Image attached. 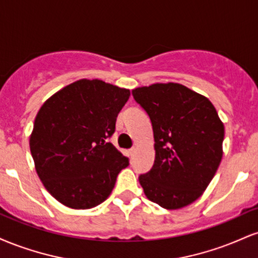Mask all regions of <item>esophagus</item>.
<instances>
[{
  "mask_svg": "<svg viewBox=\"0 0 258 258\" xmlns=\"http://www.w3.org/2000/svg\"><path fill=\"white\" fill-rule=\"evenodd\" d=\"M136 152H137V148H136V147H133V148H131V149H130V150H128V153H130V154H131V156H133V155H135V154H136Z\"/></svg>",
  "mask_w": 258,
  "mask_h": 258,
  "instance_id": "1",
  "label": "esophagus"
}]
</instances>
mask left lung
I'll use <instances>...</instances> for the list:
<instances>
[{
  "label": "left lung",
  "mask_w": 258,
  "mask_h": 258,
  "mask_svg": "<svg viewBox=\"0 0 258 258\" xmlns=\"http://www.w3.org/2000/svg\"><path fill=\"white\" fill-rule=\"evenodd\" d=\"M132 96L149 115L155 160L139 176L144 194L167 210L191 204L221 164L224 126L206 97L179 84L138 87Z\"/></svg>",
  "instance_id": "8db88e82"
}]
</instances>
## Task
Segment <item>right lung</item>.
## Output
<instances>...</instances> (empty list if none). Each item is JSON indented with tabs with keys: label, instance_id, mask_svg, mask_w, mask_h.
Listing matches in <instances>:
<instances>
[{
	"label": "right lung",
	"instance_id": "obj_1",
	"mask_svg": "<svg viewBox=\"0 0 258 258\" xmlns=\"http://www.w3.org/2000/svg\"><path fill=\"white\" fill-rule=\"evenodd\" d=\"M130 98V90L82 79L43 103L35 117L30 152L35 168L54 199L72 209L99 205L117 174L128 166L108 138Z\"/></svg>",
	"mask_w": 258,
	"mask_h": 258
}]
</instances>
